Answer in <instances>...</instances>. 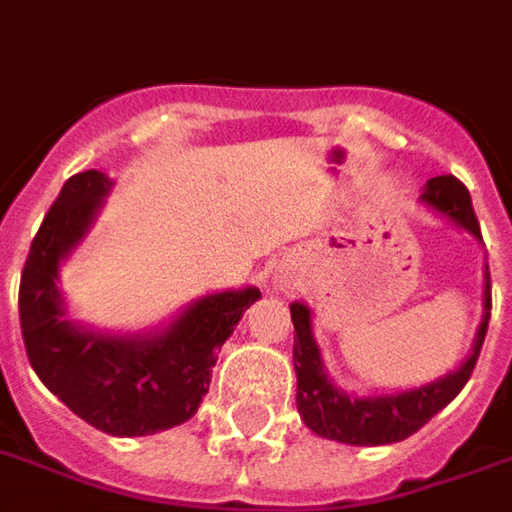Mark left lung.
I'll use <instances>...</instances> for the list:
<instances>
[{"label": "left lung", "mask_w": 512, "mask_h": 512, "mask_svg": "<svg viewBox=\"0 0 512 512\" xmlns=\"http://www.w3.org/2000/svg\"><path fill=\"white\" fill-rule=\"evenodd\" d=\"M421 200L426 206L440 211V214H446L451 222H457L468 234L482 239L477 214H474V206H471V195L454 175L432 178L426 183ZM290 315L292 326H295L292 359H295V373H298V396H295V401H298L303 424L320 438L337 440V443L384 446V443H398V440L415 435L471 379V373L477 368L485 331H488V317H491V273L485 267V317H482L477 343H474V351L468 354V359L454 373L443 376L438 382L418 387V390H407V393H396V396L351 398L340 393L326 379L323 365H320V351H317L315 337H312L309 309L303 303H292Z\"/></svg>", "instance_id": "left-lung-1"}]
</instances>
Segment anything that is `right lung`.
<instances>
[{"label": "right lung", "instance_id": "1", "mask_svg": "<svg viewBox=\"0 0 512 512\" xmlns=\"http://www.w3.org/2000/svg\"><path fill=\"white\" fill-rule=\"evenodd\" d=\"M108 189L97 169L63 183L21 270L19 320L38 379L94 429L136 438L195 415L209 393L214 354L262 292L209 295L150 337H105L63 320L58 264L83 239Z\"/></svg>", "mask_w": 512, "mask_h": 512}]
</instances>
